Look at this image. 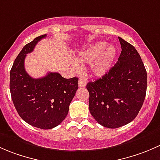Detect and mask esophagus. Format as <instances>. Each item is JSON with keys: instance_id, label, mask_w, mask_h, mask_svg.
Returning a JSON list of instances; mask_svg holds the SVG:
<instances>
[{"instance_id": "1", "label": "esophagus", "mask_w": 160, "mask_h": 160, "mask_svg": "<svg viewBox=\"0 0 160 160\" xmlns=\"http://www.w3.org/2000/svg\"><path fill=\"white\" fill-rule=\"evenodd\" d=\"M85 85H86V80L85 78H80L78 80V86L80 88H84V87H85Z\"/></svg>"}]
</instances>
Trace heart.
Segmentation results:
<instances>
[{"mask_svg": "<svg viewBox=\"0 0 160 160\" xmlns=\"http://www.w3.org/2000/svg\"><path fill=\"white\" fill-rule=\"evenodd\" d=\"M116 53L115 47H107L105 42H98L82 52L78 58V62L79 63H92L91 70L93 75L102 76L111 68Z\"/></svg>", "mask_w": 160, "mask_h": 160, "instance_id": "b5f03b06", "label": "heart"}]
</instances>
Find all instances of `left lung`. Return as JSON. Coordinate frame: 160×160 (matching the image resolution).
<instances>
[{
	"instance_id": "obj_1",
	"label": "left lung",
	"mask_w": 160,
	"mask_h": 160,
	"mask_svg": "<svg viewBox=\"0 0 160 160\" xmlns=\"http://www.w3.org/2000/svg\"><path fill=\"white\" fill-rule=\"evenodd\" d=\"M122 52L105 75L88 82L89 111L104 127L116 129L131 122L145 100L147 73L134 46L118 37Z\"/></svg>"
}]
</instances>
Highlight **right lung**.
<instances>
[{"mask_svg": "<svg viewBox=\"0 0 160 160\" xmlns=\"http://www.w3.org/2000/svg\"><path fill=\"white\" fill-rule=\"evenodd\" d=\"M46 34L27 44L14 60L10 72V91L18 113L31 126L50 129L68 115L69 105L78 88V78H65L58 72L33 78L26 72L24 59Z\"/></svg>", "mask_w": 160, "mask_h": 160, "instance_id": "obj_1", "label": "right lung"}]
</instances>
